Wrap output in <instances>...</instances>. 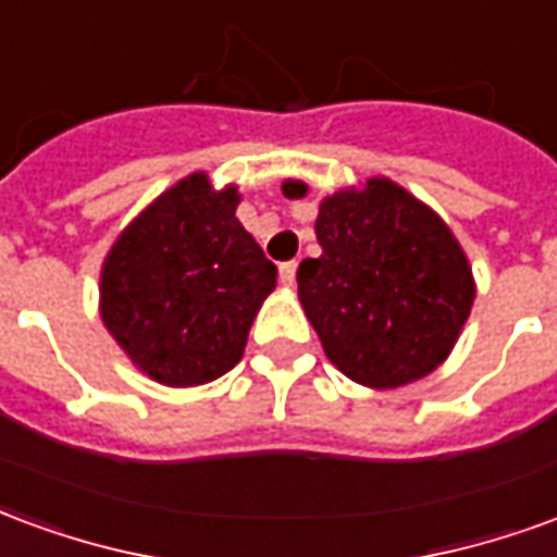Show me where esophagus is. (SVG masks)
<instances>
[{
	"mask_svg": "<svg viewBox=\"0 0 557 557\" xmlns=\"http://www.w3.org/2000/svg\"><path fill=\"white\" fill-rule=\"evenodd\" d=\"M295 271H298V262H283V265H280V280H283V286H292V283H295Z\"/></svg>",
	"mask_w": 557,
	"mask_h": 557,
	"instance_id": "esophagus-1",
	"label": "esophagus"
}]
</instances>
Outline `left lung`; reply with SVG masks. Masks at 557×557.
Returning <instances> with one entry per match:
<instances>
[{"instance_id": "8db88e82", "label": "left lung", "mask_w": 557, "mask_h": 557, "mask_svg": "<svg viewBox=\"0 0 557 557\" xmlns=\"http://www.w3.org/2000/svg\"><path fill=\"white\" fill-rule=\"evenodd\" d=\"M307 182H283L304 199ZM319 259L298 265V298L327 361L351 382L391 391L438 370L474 304L462 244L426 202L385 175L319 202Z\"/></svg>"}]
</instances>
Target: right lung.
Listing matches in <instances>:
<instances>
[{
	"label": "right lung",
	"instance_id": "right-lung-1",
	"mask_svg": "<svg viewBox=\"0 0 557 557\" xmlns=\"http://www.w3.org/2000/svg\"><path fill=\"white\" fill-rule=\"evenodd\" d=\"M235 184L190 172L119 232L101 265V319L139 373L196 387L242 361L259 307L277 286L235 208Z\"/></svg>",
	"mask_w": 557,
	"mask_h": 557
}]
</instances>
